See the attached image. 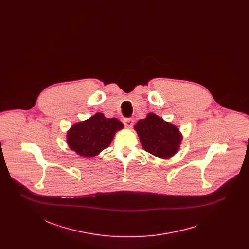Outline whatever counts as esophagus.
Wrapping results in <instances>:
<instances>
[{"mask_svg": "<svg viewBox=\"0 0 249 249\" xmlns=\"http://www.w3.org/2000/svg\"><path fill=\"white\" fill-rule=\"evenodd\" d=\"M133 119H125L123 120V123H124V125L126 126V128H128V129H130L131 127H132V125H133Z\"/></svg>", "mask_w": 249, "mask_h": 249, "instance_id": "obj_1", "label": "esophagus"}]
</instances>
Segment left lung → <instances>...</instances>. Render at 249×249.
<instances>
[{
    "mask_svg": "<svg viewBox=\"0 0 249 249\" xmlns=\"http://www.w3.org/2000/svg\"><path fill=\"white\" fill-rule=\"evenodd\" d=\"M142 148L158 158L169 159L177 154L182 142V133L176 125L154 113L147 114L134 125Z\"/></svg>",
    "mask_w": 249,
    "mask_h": 249,
    "instance_id": "1",
    "label": "left lung"
}]
</instances>
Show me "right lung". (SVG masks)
Masks as SVG:
<instances>
[{"label": "right lung", "mask_w": 249, "mask_h": 249, "mask_svg": "<svg viewBox=\"0 0 249 249\" xmlns=\"http://www.w3.org/2000/svg\"><path fill=\"white\" fill-rule=\"evenodd\" d=\"M124 128L116 118L107 119L102 113L84 121L74 123L67 131L66 139L70 149L84 158L100 154L113 141L117 131Z\"/></svg>", "instance_id": "right-lung-1"}]
</instances>
